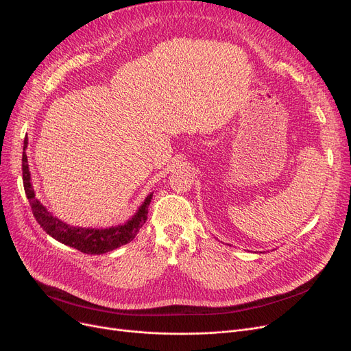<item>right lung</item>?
<instances>
[{
  "mask_svg": "<svg viewBox=\"0 0 351 351\" xmlns=\"http://www.w3.org/2000/svg\"><path fill=\"white\" fill-rule=\"evenodd\" d=\"M27 143L28 138L24 139V152H23V180L24 191L28 197L29 206L34 217L38 225L49 234L55 241H58L66 246H71L86 254H102L106 252L114 250L122 245H126L134 241L141 228L145 225L147 219V206L151 204L152 193L147 195L142 206L136 212V215L128 220L122 226H115L109 229H85V228H73L60 219L53 217L35 197L34 188L31 185V175L28 171V159H27Z\"/></svg>",
  "mask_w": 351,
  "mask_h": 351,
  "instance_id": "right-lung-1",
  "label": "right lung"
}]
</instances>
